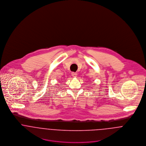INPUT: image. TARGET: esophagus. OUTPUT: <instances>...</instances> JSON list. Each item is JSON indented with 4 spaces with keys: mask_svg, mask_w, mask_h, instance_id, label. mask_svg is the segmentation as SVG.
<instances>
[{
    "mask_svg": "<svg viewBox=\"0 0 146 146\" xmlns=\"http://www.w3.org/2000/svg\"><path fill=\"white\" fill-rule=\"evenodd\" d=\"M71 75H72V76L74 78H75L77 76V73H76V72H72Z\"/></svg>",
    "mask_w": 146,
    "mask_h": 146,
    "instance_id": "1",
    "label": "esophagus"
}]
</instances>
